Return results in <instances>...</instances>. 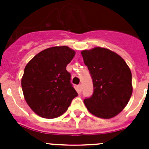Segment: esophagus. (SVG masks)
<instances>
[{
    "label": "esophagus",
    "mask_w": 149,
    "mask_h": 149,
    "mask_svg": "<svg viewBox=\"0 0 149 149\" xmlns=\"http://www.w3.org/2000/svg\"><path fill=\"white\" fill-rule=\"evenodd\" d=\"M77 91H78L79 93H81V91H82V86H81V84H79L78 86H77Z\"/></svg>",
    "instance_id": "1"
}]
</instances>
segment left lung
Here are the masks:
<instances>
[{"instance_id":"obj_1","label":"left lung","mask_w":149,"mask_h":149,"mask_svg":"<svg viewBox=\"0 0 149 149\" xmlns=\"http://www.w3.org/2000/svg\"><path fill=\"white\" fill-rule=\"evenodd\" d=\"M93 79V95L84 100L87 110L102 119H110L123 110L132 95V75L125 61L106 48L81 52Z\"/></svg>"}]
</instances>
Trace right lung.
<instances>
[{
    "label": "right lung",
    "mask_w": 149,
    "mask_h": 149,
    "mask_svg": "<svg viewBox=\"0 0 149 149\" xmlns=\"http://www.w3.org/2000/svg\"><path fill=\"white\" fill-rule=\"evenodd\" d=\"M74 54L67 46L52 47L39 52L25 66L22 79L24 96L39 116H60L78 95L71 83V74L66 70Z\"/></svg>",
    "instance_id": "obj_1"
}]
</instances>
